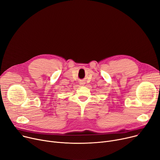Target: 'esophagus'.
<instances>
[{"mask_svg":"<svg viewBox=\"0 0 160 160\" xmlns=\"http://www.w3.org/2000/svg\"><path fill=\"white\" fill-rule=\"evenodd\" d=\"M79 83H80V84L81 86H84L85 83H86V82H84V80H80Z\"/></svg>","mask_w":160,"mask_h":160,"instance_id":"34e87169","label":"esophagus"}]
</instances>
